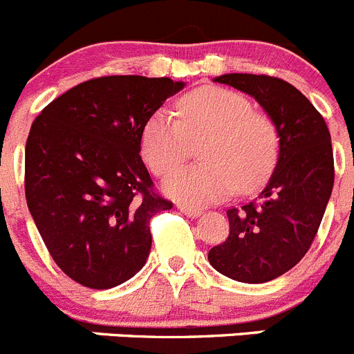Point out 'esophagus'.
Here are the masks:
<instances>
[{
  "instance_id": "esophagus-1",
  "label": "esophagus",
  "mask_w": 354,
  "mask_h": 354,
  "mask_svg": "<svg viewBox=\"0 0 354 354\" xmlns=\"http://www.w3.org/2000/svg\"><path fill=\"white\" fill-rule=\"evenodd\" d=\"M179 210L183 214H186L187 217H198L202 214V210L196 209V207H191V205H179Z\"/></svg>"
}]
</instances>
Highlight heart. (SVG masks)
<instances>
[{
  "label": "heart",
  "mask_w": 354,
  "mask_h": 354,
  "mask_svg": "<svg viewBox=\"0 0 354 354\" xmlns=\"http://www.w3.org/2000/svg\"><path fill=\"white\" fill-rule=\"evenodd\" d=\"M202 136L203 163L174 172L165 183L171 198L187 205L221 202L235 189L249 193L277 163L275 122L241 93L214 86L180 96L175 115L151 113L140 133L142 158L152 174L165 177L185 159L189 140Z\"/></svg>",
  "instance_id": "heart-1"
}]
</instances>
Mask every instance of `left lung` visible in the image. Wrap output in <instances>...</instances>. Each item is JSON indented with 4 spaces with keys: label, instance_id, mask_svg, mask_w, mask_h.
<instances>
[{
    "label": "left lung",
    "instance_id": "left-lung-1",
    "mask_svg": "<svg viewBox=\"0 0 354 354\" xmlns=\"http://www.w3.org/2000/svg\"><path fill=\"white\" fill-rule=\"evenodd\" d=\"M214 82L252 96L279 131V160L254 202L226 210L230 235L209 251L217 272L259 284L293 268L310 249L333 187V151L325 119L290 82L228 73Z\"/></svg>",
    "mask_w": 354,
    "mask_h": 354
}]
</instances>
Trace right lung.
Returning a JSON list of instances; mask_svg holds the SVG:
<instances>
[{
    "label": "right lung",
    "mask_w": 354,
    "mask_h": 354,
    "mask_svg": "<svg viewBox=\"0 0 354 354\" xmlns=\"http://www.w3.org/2000/svg\"><path fill=\"white\" fill-rule=\"evenodd\" d=\"M183 87L167 77H98L48 103L31 124L26 202L52 259L75 283L109 290L147 261L149 223L174 203L156 191L140 133Z\"/></svg>",
    "instance_id": "add662e5"
}]
</instances>
